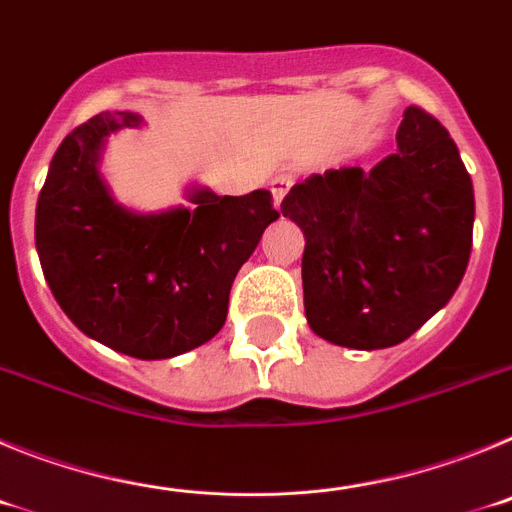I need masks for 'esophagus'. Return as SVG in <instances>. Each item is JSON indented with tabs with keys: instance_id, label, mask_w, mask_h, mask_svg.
Masks as SVG:
<instances>
[{
	"instance_id": "obj_1",
	"label": "esophagus",
	"mask_w": 512,
	"mask_h": 512,
	"mask_svg": "<svg viewBox=\"0 0 512 512\" xmlns=\"http://www.w3.org/2000/svg\"><path fill=\"white\" fill-rule=\"evenodd\" d=\"M295 184L292 174H277L271 179V197H274V207H282V200L287 197L289 187Z\"/></svg>"
}]
</instances>
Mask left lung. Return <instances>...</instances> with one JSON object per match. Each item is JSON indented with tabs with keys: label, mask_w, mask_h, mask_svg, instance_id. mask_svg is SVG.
<instances>
[{
	"label": "left lung",
	"mask_w": 512,
	"mask_h": 512,
	"mask_svg": "<svg viewBox=\"0 0 512 512\" xmlns=\"http://www.w3.org/2000/svg\"><path fill=\"white\" fill-rule=\"evenodd\" d=\"M284 217L305 233L310 328L336 346H397L454 297L472 253L474 189L449 130L408 107L397 151L372 171L295 184Z\"/></svg>",
	"instance_id": "8db88e82"
}]
</instances>
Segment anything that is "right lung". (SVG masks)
Returning a JSON list of instances; mask_svg holds the SVG:
<instances>
[{
  "label": "right lung",
  "instance_id": "obj_1",
  "mask_svg": "<svg viewBox=\"0 0 512 512\" xmlns=\"http://www.w3.org/2000/svg\"><path fill=\"white\" fill-rule=\"evenodd\" d=\"M135 112H102L58 146L35 210L45 282L71 323L135 359H171L217 336L233 279L279 217L271 192L217 197L192 207L128 210L99 176L107 135L140 128Z\"/></svg>",
  "mask_w": 512,
  "mask_h": 512
}]
</instances>
